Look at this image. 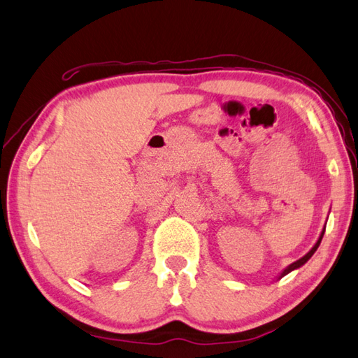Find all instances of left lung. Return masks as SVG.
I'll return each instance as SVG.
<instances>
[{
  "mask_svg": "<svg viewBox=\"0 0 358 358\" xmlns=\"http://www.w3.org/2000/svg\"><path fill=\"white\" fill-rule=\"evenodd\" d=\"M324 231H326V225H324V228H323V231H321V234H320V237H318V241H317V243H315L313 245V247H312V250L309 251V253H307L306 256H303V257H301V259H298V261L296 262H293V264H290L289 265V267H285L284 270H282V273H281V275H279L278 276V279H281V278H284L285 275H289V273L290 271H293V270H296V268H299V267H303V265L307 262V261H309V259L313 256V253H315V251H317L318 250V247H320V243H321V239H323V236H324Z\"/></svg>",
  "mask_w": 358,
  "mask_h": 358,
  "instance_id": "left-lung-1",
  "label": "left lung"
}]
</instances>
